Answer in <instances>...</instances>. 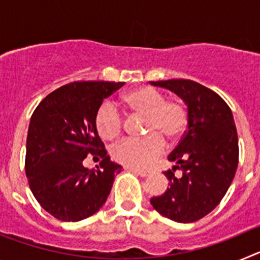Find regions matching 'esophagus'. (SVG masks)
I'll use <instances>...</instances> for the list:
<instances>
[{"label": "esophagus", "instance_id": "34e87169", "mask_svg": "<svg viewBox=\"0 0 260 260\" xmlns=\"http://www.w3.org/2000/svg\"><path fill=\"white\" fill-rule=\"evenodd\" d=\"M128 171L134 172L135 174H138V176H141V177H147V176H148V174H150V172H148V171H143V169H133V168H130Z\"/></svg>", "mask_w": 260, "mask_h": 260}]
</instances>
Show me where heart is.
<instances>
[{
    "mask_svg": "<svg viewBox=\"0 0 260 260\" xmlns=\"http://www.w3.org/2000/svg\"><path fill=\"white\" fill-rule=\"evenodd\" d=\"M119 104L126 113L144 117L143 130L147 137L125 139L113 148V157L119 164L133 169L150 167L164 148V141H180L187 125V112L178 102H165L157 89L137 87L121 96ZM98 133L105 141H113L121 133L122 117L116 108L104 103L96 112Z\"/></svg>",
    "mask_w": 260,
    "mask_h": 260,
    "instance_id": "heart-1",
    "label": "heart"
}]
</instances>
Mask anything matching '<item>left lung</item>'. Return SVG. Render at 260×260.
<instances>
[{
  "label": "left lung",
  "mask_w": 260,
  "mask_h": 260,
  "mask_svg": "<svg viewBox=\"0 0 260 260\" xmlns=\"http://www.w3.org/2000/svg\"><path fill=\"white\" fill-rule=\"evenodd\" d=\"M180 96L187 107V128L169 153L164 172L169 187L151 198L160 215L177 222H194L220 203L238 165V137L228 104L212 89L189 79L150 82ZM176 169L181 171L176 176Z\"/></svg>",
  "instance_id": "left-lung-1"
}]
</instances>
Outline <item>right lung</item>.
Listing matches in <instances>:
<instances>
[{"label": "right lung", "instance_id": "add662e5", "mask_svg": "<svg viewBox=\"0 0 260 260\" xmlns=\"http://www.w3.org/2000/svg\"><path fill=\"white\" fill-rule=\"evenodd\" d=\"M123 82H73L41 100L27 134L26 174L29 187L47 212L62 221H80L107 202L122 167L110 161L96 128L103 100ZM88 154L103 158L87 170Z\"/></svg>", "mask_w": 260, "mask_h": 260}]
</instances>
